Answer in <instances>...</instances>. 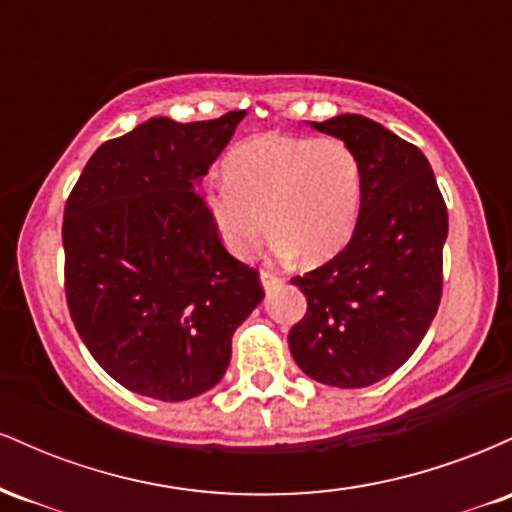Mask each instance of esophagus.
Returning <instances> with one entry per match:
<instances>
[{"mask_svg": "<svg viewBox=\"0 0 512 512\" xmlns=\"http://www.w3.org/2000/svg\"><path fill=\"white\" fill-rule=\"evenodd\" d=\"M260 281H262L264 291H272V289H276V286H281V276L272 272V269H262Z\"/></svg>", "mask_w": 512, "mask_h": 512, "instance_id": "34e87169", "label": "esophagus"}]
</instances>
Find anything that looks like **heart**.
Returning a JSON list of instances; mask_svg holds the SVG:
<instances>
[{"instance_id": "obj_1", "label": "heart", "mask_w": 512, "mask_h": 512, "mask_svg": "<svg viewBox=\"0 0 512 512\" xmlns=\"http://www.w3.org/2000/svg\"><path fill=\"white\" fill-rule=\"evenodd\" d=\"M223 170L226 178L209 182L204 202L233 255L248 257L267 223L276 255L298 250L305 262L330 260L354 236L363 170L342 139L257 137L233 149Z\"/></svg>"}]
</instances>
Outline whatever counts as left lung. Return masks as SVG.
Instances as JSON below:
<instances>
[{
	"instance_id": "left-lung-1",
	"label": "left lung",
	"mask_w": 512,
	"mask_h": 512,
	"mask_svg": "<svg viewBox=\"0 0 512 512\" xmlns=\"http://www.w3.org/2000/svg\"><path fill=\"white\" fill-rule=\"evenodd\" d=\"M354 149L363 197L354 236L291 284L308 310L289 332L293 361L332 387H368L414 354L438 313L448 209L428 158L378 122H310Z\"/></svg>"
}]
</instances>
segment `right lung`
Segmentation results:
<instances>
[{
	"mask_svg": "<svg viewBox=\"0 0 512 512\" xmlns=\"http://www.w3.org/2000/svg\"><path fill=\"white\" fill-rule=\"evenodd\" d=\"M245 110L151 117L88 158L64 207V291L81 342L137 395L182 402L214 387L231 337L264 298L197 195Z\"/></svg>",
	"mask_w": 512,
	"mask_h": 512,
	"instance_id": "right-lung-1",
	"label": "right lung"
}]
</instances>
